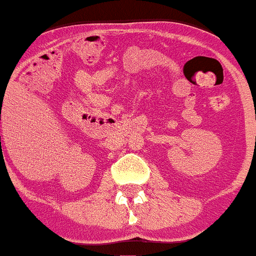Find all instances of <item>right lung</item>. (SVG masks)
I'll use <instances>...</instances> for the list:
<instances>
[{"label": "right lung", "instance_id": "obj_1", "mask_svg": "<svg viewBox=\"0 0 256 256\" xmlns=\"http://www.w3.org/2000/svg\"><path fill=\"white\" fill-rule=\"evenodd\" d=\"M1 152H2V148H1Z\"/></svg>", "mask_w": 256, "mask_h": 256}]
</instances>
